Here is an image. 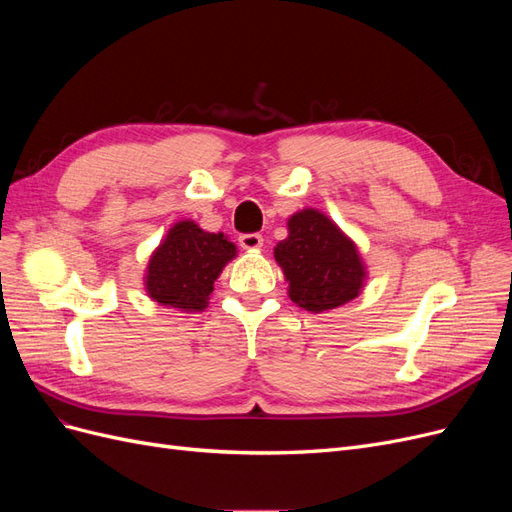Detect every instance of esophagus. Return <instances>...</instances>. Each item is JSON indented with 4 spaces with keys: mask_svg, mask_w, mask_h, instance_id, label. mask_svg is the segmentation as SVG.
<instances>
[{
    "mask_svg": "<svg viewBox=\"0 0 512 512\" xmlns=\"http://www.w3.org/2000/svg\"><path fill=\"white\" fill-rule=\"evenodd\" d=\"M239 243H241V247L243 250H250V252H256V250H260L262 247V237L260 235H241L239 237Z\"/></svg>",
    "mask_w": 512,
    "mask_h": 512,
    "instance_id": "obj_1",
    "label": "esophagus"
}]
</instances>
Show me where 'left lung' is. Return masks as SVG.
I'll return each mask as SVG.
<instances>
[{
  "label": "left lung",
  "instance_id": "1",
  "mask_svg": "<svg viewBox=\"0 0 512 512\" xmlns=\"http://www.w3.org/2000/svg\"><path fill=\"white\" fill-rule=\"evenodd\" d=\"M286 226L288 237L273 247V256L292 303L322 314L359 297L367 265L356 243L327 213L305 207L292 213Z\"/></svg>",
  "mask_w": 512,
  "mask_h": 512
}]
</instances>
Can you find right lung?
<instances>
[{
    "label": "right lung",
    "instance_id": "add662e5",
    "mask_svg": "<svg viewBox=\"0 0 512 512\" xmlns=\"http://www.w3.org/2000/svg\"><path fill=\"white\" fill-rule=\"evenodd\" d=\"M237 252L224 232H207L194 220H179L149 256L143 277L147 297L179 312H203L215 280Z\"/></svg>",
    "mask_w": 512,
    "mask_h": 512
}]
</instances>
